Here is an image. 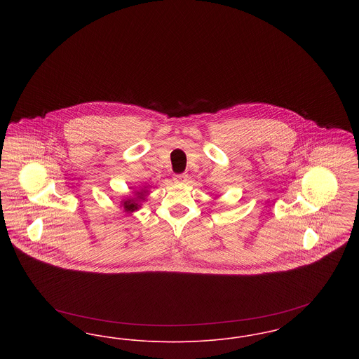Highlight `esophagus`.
I'll list each match as a JSON object with an SVG mask.
<instances>
[{"mask_svg": "<svg viewBox=\"0 0 359 359\" xmlns=\"http://www.w3.org/2000/svg\"><path fill=\"white\" fill-rule=\"evenodd\" d=\"M184 179H186V175H184V173H177V175L173 176V180H175L176 183H182V182H184Z\"/></svg>", "mask_w": 359, "mask_h": 359, "instance_id": "34e87169", "label": "esophagus"}]
</instances>
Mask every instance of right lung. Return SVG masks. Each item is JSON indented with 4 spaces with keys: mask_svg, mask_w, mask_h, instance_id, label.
Wrapping results in <instances>:
<instances>
[{
    "mask_svg": "<svg viewBox=\"0 0 359 359\" xmlns=\"http://www.w3.org/2000/svg\"><path fill=\"white\" fill-rule=\"evenodd\" d=\"M137 198L135 199H129V201H125L123 202V208L126 210V211H135L138 208V201H144V196H145V191H142V192H136Z\"/></svg>",
    "mask_w": 359,
    "mask_h": 359,
    "instance_id": "add662e5",
    "label": "right lung"
}]
</instances>
